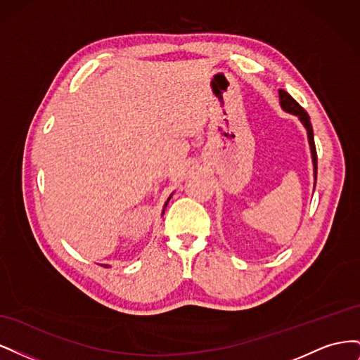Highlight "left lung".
Returning <instances> with one entry per match:
<instances>
[{
	"label": "left lung",
	"instance_id": "1",
	"mask_svg": "<svg viewBox=\"0 0 360 360\" xmlns=\"http://www.w3.org/2000/svg\"><path fill=\"white\" fill-rule=\"evenodd\" d=\"M279 99H281V108L284 110L285 112H290L292 115H297L300 123L307 129V134H308V141H309V147H311V156H312V165H314V180L317 181V150H315V143H314V132H312V126H311V120L308 112L303 110V108L292 99V97L284 91V90H279ZM314 188H315V183H314Z\"/></svg>",
	"mask_w": 360,
	"mask_h": 360
}]
</instances>
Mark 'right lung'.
I'll list each match as a JSON object with an SVG mask.
<instances>
[{
    "instance_id": "obj_1",
    "label": "right lung",
    "mask_w": 360,
    "mask_h": 360,
    "mask_svg": "<svg viewBox=\"0 0 360 360\" xmlns=\"http://www.w3.org/2000/svg\"><path fill=\"white\" fill-rule=\"evenodd\" d=\"M171 197H172V195H171ZM171 197L167 200V202H165V205H163V212H165V209H167V205H168V202H169V200H171ZM163 212H162V214H163ZM105 267H108V264H103Z\"/></svg>"
}]
</instances>
